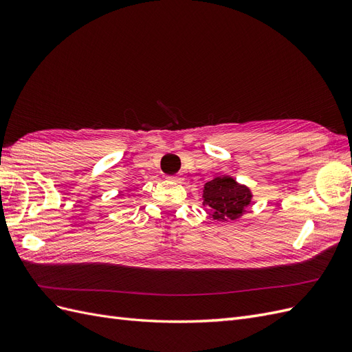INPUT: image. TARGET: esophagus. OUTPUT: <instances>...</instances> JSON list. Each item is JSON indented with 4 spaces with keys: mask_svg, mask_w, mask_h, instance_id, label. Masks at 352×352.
Segmentation results:
<instances>
[{
    "mask_svg": "<svg viewBox=\"0 0 352 352\" xmlns=\"http://www.w3.org/2000/svg\"><path fill=\"white\" fill-rule=\"evenodd\" d=\"M168 180H172V182H180L182 177H180L179 175H175V176H168Z\"/></svg>",
    "mask_w": 352,
    "mask_h": 352,
    "instance_id": "34e87169",
    "label": "esophagus"
}]
</instances>
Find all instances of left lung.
Segmentation results:
<instances>
[{"mask_svg": "<svg viewBox=\"0 0 352 352\" xmlns=\"http://www.w3.org/2000/svg\"><path fill=\"white\" fill-rule=\"evenodd\" d=\"M251 202V188L228 175L216 176L202 189V206L207 207L208 217L220 223L241 219Z\"/></svg>", "mask_w": 352, "mask_h": 352, "instance_id": "1", "label": "left lung"}]
</instances>
